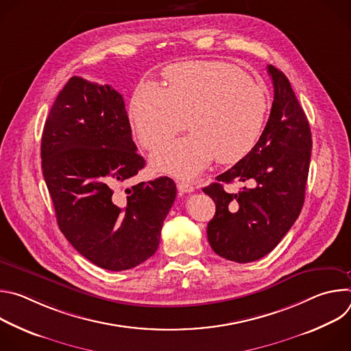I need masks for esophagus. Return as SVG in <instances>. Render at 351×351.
<instances>
[{
    "label": "esophagus",
    "instance_id": "obj_1",
    "mask_svg": "<svg viewBox=\"0 0 351 351\" xmlns=\"http://www.w3.org/2000/svg\"><path fill=\"white\" fill-rule=\"evenodd\" d=\"M178 190H179L180 193H193V191H194V187H193L190 183L178 182Z\"/></svg>",
    "mask_w": 351,
    "mask_h": 351
}]
</instances>
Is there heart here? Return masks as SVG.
I'll return each instance as SVG.
<instances>
[{
    "instance_id": "1",
    "label": "heart",
    "mask_w": 351,
    "mask_h": 351,
    "mask_svg": "<svg viewBox=\"0 0 351 351\" xmlns=\"http://www.w3.org/2000/svg\"><path fill=\"white\" fill-rule=\"evenodd\" d=\"M168 87L141 82L133 91L129 119L140 144L156 149L153 167L179 178H193L214 158L234 164L244 158L261 136L268 98L248 76L225 62L190 61L164 72ZM189 122H186V119Z\"/></svg>"
}]
</instances>
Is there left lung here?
Here are the masks:
<instances>
[{
    "mask_svg": "<svg viewBox=\"0 0 351 351\" xmlns=\"http://www.w3.org/2000/svg\"><path fill=\"white\" fill-rule=\"evenodd\" d=\"M274 103L260 140L244 158L204 187L215 203L207 236L214 252L234 263L263 258L279 244L304 204L311 158L307 117L283 72L268 65ZM254 187L226 193L223 182Z\"/></svg>",
    "mask_w": 351,
    "mask_h": 351,
    "instance_id": "left-lung-1",
    "label": "left lung"
}]
</instances>
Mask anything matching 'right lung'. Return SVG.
Instances as JSON below:
<instances>
[{"label": "right lung", "mask_w": 351, "mask_h": 351, "mask_svg": "<svg viewBox=\"0 0 351 351\" xmlns=\"http://www.w3.org/2000/svg\"><path fill=\"white\" fill-rule=\"evenodd\" d=\"M122 95L73 76L54 101L41 137V168L57 222L77 252L108 271L134 268L158 248L175 202L171 178L125 183L144 168Z\"/></svg>", "instance_id": "right-lung-1"}]
</instances>
